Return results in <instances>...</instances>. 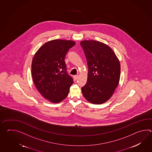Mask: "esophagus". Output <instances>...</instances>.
Here are the masks:
<instances>
[{
	"mask_svg": "<svg viewBox=\"0 0 152 152\" xmlns=\"http://www.w3.org/2000/svg\"><path fill=\"white\" fill-rule=\"evenodd\" d=\"M78 75H75V76H74V79L75 81H76L78 79Z\"/></svg>",
	"mask_w": 152,
	"mask_h": 152,
	"instance_id": "1",
	"label": "esophagus"
}]
</instances>
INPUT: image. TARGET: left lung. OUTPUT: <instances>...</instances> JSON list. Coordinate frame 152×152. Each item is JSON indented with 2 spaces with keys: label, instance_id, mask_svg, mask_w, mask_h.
<instances>
[{
  "label": "left lung",
  "instance_id": "left-lung-1",
  "mask_svg": "<svg viewBox=\"0 0 152 152\" xmlns=\"http://www.w3.org/2000/svg\"><path fill=\"white\" fill-rule=\"evenodd\" d=\"M87 61L88 77L82 87L84 98L94 104L109 100L120 79L121 65L113 51L107 45L95 40L81 41Z\"/></svg>",
  "mask_w": 152,
  "mask_h": 152
}]
</instances>
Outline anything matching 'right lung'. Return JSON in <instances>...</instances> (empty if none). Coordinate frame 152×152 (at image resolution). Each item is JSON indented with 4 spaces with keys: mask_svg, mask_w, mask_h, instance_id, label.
Returning <instances> with one entry per match:
<instances>
[{
    "mask_svg": "<svg viewBox=\"0 0 152 152\" xmlns=\"http://www.w3.org/2000/svg\"><path fill=\"white\" fill-rule=\"evenodd\" d=\"M75 45L74 41H50L38 50L33 59L31 75L35 87L44 98L53 103L66 98L73 83L64 59Z\"/></svg>",
    "mask_w": 152,
    "mask_h": 152,
    "instance_id": "1",
    "label": "right lung"
}]
</instances>
